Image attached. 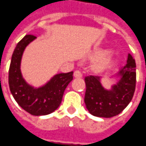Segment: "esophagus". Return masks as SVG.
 I'll use <instances>...</instances> for the list:
<instances>
[{"instance_id":"esophagus-1","label":"esophagus","mask_w":146,"mask_h":146,"mask_svg":"<svg viewBox=\"0 0 146 146\" xmlns=\"http://www.w3.org/2000/svg\"><path fill=\"white\" fill-rule=\"evenodd\" d=\"M74 77H75V78H81V77H82V73H81V71H79V70L75 71V72H74Z\"/></svg>"}]
</instances>
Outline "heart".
Instances as JSON below:
<instances>
[{
  "label": "heart",
  "instance_id": "b5f03b06",
  "mask_svg": "<svg viewBox=\"0 0 146 146\" xmlns=\"http://www.w3.org/2000/svg\"><path fill=\"white\" fill-rule=\"evenodd\" d=\"M106 50H97L93 53V57L98 58L94 63V71L97 73H101L110 69L116 62L115 58L110 54H107Z\"/></svg>",
  "mask_w": 146,
  "mask_h": 146
}]
</instances>
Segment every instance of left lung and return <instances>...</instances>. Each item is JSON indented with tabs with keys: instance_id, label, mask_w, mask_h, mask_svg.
<instances>
[{
	"instance_id": "1",
	"label": "left lung",
	"mask_w": 146,
	"mask_h": 146,
	"mask_svg": "<svg viewBox=\"0 0 146 146\" xmlns=\"http://www.w3.org/2000/svg\"><path fill=\"white\" fill-rule=\"evenodd\" d=\"M116 78H120L118 83L111 90H106L99 76L85 77L84 102L92 115L105 118L115 116L132 100L136 88V62L131 54L128 55L126 65L121 67Z\"/></svg>"
}]
</instances>
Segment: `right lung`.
<instances>
[{"instance_id":"right-lung-1","label":"right lung","mask_w":146,"mask_h":146,"mask_svg":"<svg viewBox=\"0 0 146 146\" xmlns=\"http://www.w3.org/2000/svg\"><path fill=\"white\" fill-rule=\"evenodd\" d=\"M35 38L34 35L27 34L16 46L9 66V85L13 98L25 111L34 116H44L60 105L64 91L73 80V71L55 75L39 88L28 84L21 73V60L26 46Z\"/></svg>"}]
</instances>
